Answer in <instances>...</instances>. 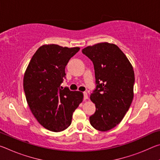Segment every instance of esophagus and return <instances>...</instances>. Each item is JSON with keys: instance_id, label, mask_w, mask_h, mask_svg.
I'll return each instance as SVG.
<instances>
[{"instance_id": "1", "label": "esophagus", "mask_w": 160, "mask_h": 160, "mask_svg": "<svg viewBox=\"0 0 160 160\" xmlns=\"http://www.w3.org/2000/svg\"><path fill=\"white\" fill-rule=\"evenodd\" d=\"M88 98V94L85 92H83V99L84 100H86Z\"/></svg>"}]
</instances>
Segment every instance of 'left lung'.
<instances>
[{
    "instance_id": "left-lung-1",
    "label": "left lung",
    "mask_w": 160,
    "mask_h": 160,
    "mask_svg": "<svg viewBox=\"0 0 160 160\" xmlns=\"http://www.w3.org/2000/svg\"><path fill=\"white\" fill-rule=\"evenodd\" d=\"M92 61L96 88L91 101L96 111L90 117L94 128L107 131L122 121L133 99L135 75L132 66L117 46L99 43L82 50Z\"/></svg>"
}]
</instances>
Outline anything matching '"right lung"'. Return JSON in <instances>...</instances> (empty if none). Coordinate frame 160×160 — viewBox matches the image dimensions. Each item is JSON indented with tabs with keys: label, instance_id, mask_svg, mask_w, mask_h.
Instances as JSON below:
<instances>
[{
	"label": "right lung",
	"instance_id": "obj_1",
	"mask_svg": "<svg viewBox=\"0 0 160 160\" xmlns=\"http://www.w3.org/2000/svg\"><path fill=\"white\" fill-rule=\"evenodd\" d=\"M79 50V47L43 45L32 56L24 75L29 109L38 122L51 131L66 130L71 124L72 113L82 102V92L61 87L66 65Z\"/></svg>",
	"mask_w": 160,
	"mask_h": 160
}]
</instances>
